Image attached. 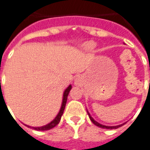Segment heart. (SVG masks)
<instances>
[{
  "label": "heart",
  "mask_w": 150,
  "mask_h": 150,
  "mask_svg": "<svg viewBox=\"0 0 150 150\" xmlns=\"http://www.w3.org/2000/svg\"><path fill=\"white\" fill-rule=\"evenodd\" d=\"M96 48V43L93 41H90V42H86L85 43H83V49L85 51L87 52H92L95 50Z\"/></svg>",
  "instance_id": "1"
}]
</instances>
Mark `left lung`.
<instances>
[{"instance_id":"8db88e82","label":"left lung","mask_w":150,"mask_h":150,"mask_svg":"<svg viewBox=\"0 0 150 150\" xmlns=\"http://www.w3.org/2000/svg\"><path fill=\"white\" fill-rule=\"evenodd\" d=\"M88 115H89V117H90V120L92 121V123H93V124H95L96 126H98V127H100V128H105V129H116L118 128V127H120L121 126H123L124 123H123V124H120V125H117V126H105V125H102V124H100V123H98L97 121H95L93 119V117L92 116H90V113L88 112Z\"/></svg>"}]
</instances>
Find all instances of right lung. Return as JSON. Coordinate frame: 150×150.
Masks as SVG:
<instances>
[{"label": "right lung", "instance_id": "1", "mask_svg": "<svg viewBox=\"0 0 150 150\" xmlns=\"http://www.w3.org/2000/svg\"><path fill=\"white\" fill-rule=\"evenodd\" d=\"M71 90V85H70L68 87L64 90V95H63V100H62V105H61V108L60 109V112H58L57 116L55 117V119L52 121H51L50 123H48L46 125L42 126V127H30V126H27L29 127H32L34 128V130H37V131H48V130H50V129L53 128L54 127L60 123V119H61V116H62L63 113H64V111L65 106H66V103H67V96H68V93L70 92V90Z\"/></svg>", "mask_w": 150, "mask_h": 150}]
</instances>
